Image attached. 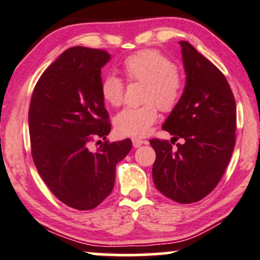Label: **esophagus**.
Here are the masks:
<instances>
[{
    "mask_svg": "<svg viewBox=\"0 0 260 260\" xmlns=\"http://www.w3.org/2000/svg\"><path fill=\"white\" fill-rule=\"evenodd\" d=\"M146 143H147V141L138 140V138H134V140H133V146H134V148H138V147L142 146V144H146Z\"/></svg>",
    "mask_w": 260,
    "mask_h": 260,
    "instance_id": "obj_1",
    "label": "esophagus"
}]
</instances>
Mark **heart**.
<instances>
[{"instance_id":"obj_1","label":"heart","mask_w":260,"mask_h":260,"mask_svg":"<svg viewBox=\"0 0 260 260\" xmlns=\"http://www.w3.org/2000/svg\"><path fill=\"white\" fill-rule=\"evenodd\" d=\"M126 79L144 83L143 103L140 107H127L114 118V127L122 136L141 138L149 134L157 120L159 110L171 112L183 95V80L174 63L157 50H141L123 62ZM101 95L111 106H120L124 85L119 77L107 75L101 81Z\"/></svg>"}]
</instances>
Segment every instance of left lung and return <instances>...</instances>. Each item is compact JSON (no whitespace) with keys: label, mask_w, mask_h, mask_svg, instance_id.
I'll return each mask as SVG.
<instances>
[{"label":"left lung","mask_w":260,"mask_h":260,"mask_svg":"<svg viewBox=\"0 0 260 260\" xmlns=\"http://www.w3.org/2000/svg\"><path fill=\"white\" fill-rule=\"evenodd\" d=\"M186 85L162 129L184 143L153 138V180L161 193L190 204L217 186L235 146L237 105L223 74L188 42H180Z\"/></svg>","instance_id":"left-lung-1"}]
</instances>
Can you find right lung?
Masks as SVG:
<instances>
[{
	"mask_svg": "<svg viewBox=\"0 0 260 260\" xmlns=\"http://www.w3.org/2000/svg\"><path fill=\"white\" fill-rule=\"evenodd\" d=\"M111 59L104 50H66L37 82L28 111L32 157L44 183L60 202L90 210L114 186L116 166L133 148L129 138L109 141L95 151L88 143L106 140L109 113L101 95V68Z\"/></svg>",
	"mask_w": 260,
	"mask_h": 260,
	"instance_id": "1",
	"label": "right lung"
}]
</instances>
